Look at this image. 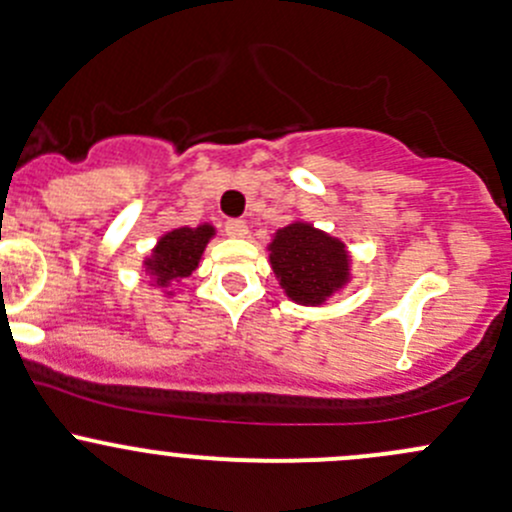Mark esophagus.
Masks as SVG:
<instances>
[{
  "instance_id": "obj_1",
  "label": "esophagus",
  "mask_w": 512,
  "mask_h": 512,
  "mask_svg": "<svg viewBox=\"0 0 512 512\" xmlns=\"http://www.w3.org/2000/svg\"><path fill=\"white\" fill-rule=\"evenodd\" d=\"M224 232H227V236H232V239H244V236L249 234V227H246L244 219H229V222L224 224Z\"/></svg>"
}]
</instances>
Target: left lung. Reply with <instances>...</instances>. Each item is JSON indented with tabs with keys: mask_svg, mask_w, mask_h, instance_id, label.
<instances>
[{
	"mask_svg": "<svg viewBox=\"0 0 512 512\" xmlns=\"http://www.w3.org/2000/svg\"><path fill=\"white\" fill-rule=\"evenodd\" d=\"M268 251L280 288L300 305H322L351 278L349 254L342 241L307 222L278 229Z\"/></svg>",
	"mask_w": 512,
	"mask_h": 512,
	"instance_id": "8db88e82",
	"label": "left lung"
}]
</instances>
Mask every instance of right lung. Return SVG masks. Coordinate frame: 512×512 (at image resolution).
<instances>
[{
  "mask_svg": "<svg viewBox=\"0 0 512 512\" xmlns=\"http://www.w3.org/2000/svg\"><path fill=\"white\" fill-rule=\"evenodd\" d=\"M212 236V224H200L195 229L180 227L163 234L153 254L144 261L146 273L156 280V285H168L170 280L188 278L200 263L202 251Z\"/></svg>",
  "mask_w": 512,
  "mask_h": 512,
  "instance_id": "obj_1",
  "label": "right lung"
}]
</instances>
